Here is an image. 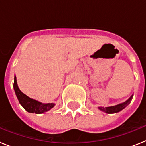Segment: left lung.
<instances>
[{"label": "left lung", "instance_id": "obj_1", "mask_svg": "<svg viewBox=\"0 0 146 146\" xmlns=\"http://www.w3.org/2000/svg\"><path fill=\"white\" fill-rule=\"evenodd\" d=\"M132 97H133V94L126 101H125L124 102L116 104V105H114V106L105 107V108H104V107H99L98 109L99 110H101V111L104 112V113H108V114H113V113H118V112L121 111L122 110L124 109L127 105L130 104L131 99H132Z\"/></svg>", "mask_w": 146, "mask_h": 146}]
</instances>
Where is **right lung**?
Returning <instances> with one entry per match:
<instances>
[{
  "instance_id": "1",
  "label": "right lung",
  "mask_w": 146,
  "mask_h": 146,
  "mask_svg": "<svg viewBox=\"0 0 146 146\" xmlns=\"http://www.w3.org/2000/svg\"><path fill=\"white\" fill-rule=\"evenodd\" d=\"M13 87H14V90H15L18 101L23 106V108L28 113L42 114V113H44L49 111L55 107V103H42L41 102L37 101L36 99L28 97L27 95L23 94L18 87L17 78L15 76V79H14Z\"/></svg>"
}]
</instances>
